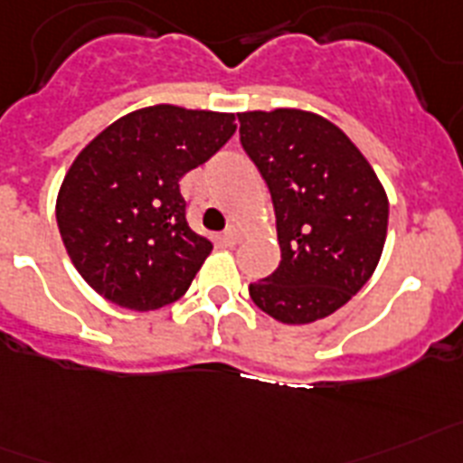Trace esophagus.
Instances as JSON below:
<instances>
[{
    "mask_svg": "<svg viewBox=\"0 0 463 463\" xmlns=\"http://www.w3.org/2000/svg\"><path fill=\"white\" fill-rule=\"evenodd\" d=\"M239 239H241L239 227H236V224H229V227L224 229V241H227L229 246H234V243H239Z\"/></svg>",
    "mask_w": 463,
    "mask_h": 463,
    "instance_id": "1",
    "label": "esophagus"
}]
</instances>
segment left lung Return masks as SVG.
I'll return each instance as SVG.
<instances>
[{
    "label": "left lung",
    "mask_w": 463,
    "mask_h": 463,
    "mask_svg": "<svg viewBox=\"0 0 463 463\" xmlns=\"http://www.w3.org/2000/svg\"><path fill=\"white\" fill-rule=\"evenodd\" d=\"M241 144L272 194L281 262L250 298L281 324H309L372 279L388 234V196L338 125L312 110L239 113Z\"/></svg>",
    "instance_id": "1"
}]
</instances>
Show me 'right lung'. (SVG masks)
<instances>
[{"label":"right lung","instance_id":"obj_1","mask_svg":"<svg viewBox=\"0 0 463 463\" xmlns=\"http://www.w3.org/2000/svg\"><path fill=\"white\" fill-rule=\"evenodd\" d=\"M234 113L158 103L87 144L56 196L68 258L101 298L135 312L175 303L213 250L186 222L179 179L236 132Z\"/></svg>","mask_w":463,"mask_h":463}]
</instances>
